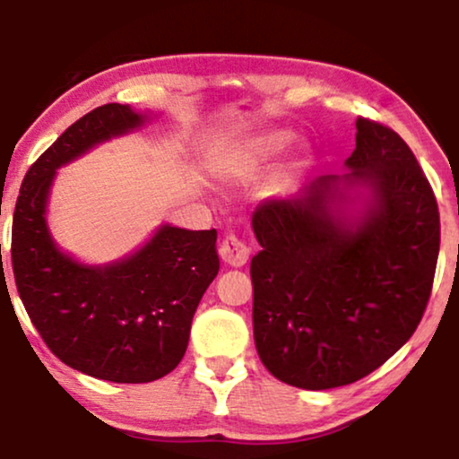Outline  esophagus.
<instances>
[{
	"label": "esophagus",
	"mask_w": 459,
	"mask_h": 459,
	"mask_svg": "<svg viewBox=\"0 0 459 459\" xmlns=\"http://www.w3.org/2000/svg\"><path fill=\"white\" fill-rule=\"evenodd\" d=\"M220 258L230 266H243L249 258V247L237 235H226L220 243Z\"/></svg>",
	"instance_id": "esophagus-1"
}]
</instances>
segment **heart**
<instances>
[{
	"instance_id": "b5f03b06",
	"label": "heart",
	"mask_w": 459,
	"mask_h": 459,
	"mask_svg": "<svg viewBox=\"0 0 459 459\" xmlns=\"http://www.w3.org/2000/svg\"><path fill=\"white\" fill-rule=\"evenodd\" d=\"M288 139H290L288 135H275V137L271 139V143H269V146H271V148H281L283 143L288 142Z\"/></svg>"
}]
</instances>
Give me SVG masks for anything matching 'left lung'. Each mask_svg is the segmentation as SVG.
Returning <instances> with one entry per match:
<instances>
[{"mask_svg": "<svg viewBox=\"0 0 459 459\" xmlns=\"http://www.w3.org/2000/svg\"><path fill=\"white\" fill-rule=\"evenodd\" d=\"M351 173L320 176L299 196L266 199L252 226L254 341L266 370L303 390L362 379L420 326L440 247L434 190L390 126L358 116ZM374 201L356 227L330 214L338 182Z\"/></svg>", "mask_w": 459, "mask_h": 459, "instance_id": "8db88e82", "label": "left lung"}]
</instances>
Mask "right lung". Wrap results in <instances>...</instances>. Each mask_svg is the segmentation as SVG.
Instances as JSON below:
<instances>
[{"mask_svg": "<svg viewBox=\"0 0 459 459\" xmlns=\"http://www.w3.org/2000/svg\"><path fill=\"white\" fill-rule=\"evenodd\" d=\"M142 123L120 103L75 120L29 167L13 220L14 281L33 326L67 367L114 384H148L178 367L220 269L216 229L162 226L131 258L97 269L52 243L44 212L56 167Z\"/></svg>", "mask_w": 459, "mask_h": 459, "instance_id": "add662e5", "label": "right lung"}]
</instances>
